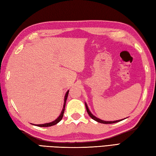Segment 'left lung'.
Wrapping results in <instances>:
<instances>
[{"label":"left lung","instance_id":"left-lung-1","mask_svg":"<svg viewBox=\"0 0 156 156\" xmlns=\"http://www.w3.org/2000/svg\"><path fill=\"white\" fill-rule=\"evenodd\" d=\"M85 107H86L87 112L88 114H89V115H90V116L91 117V118L92 119H94V120H96V121H97V122H98L103 123V124H112V123H116V122H120V121H121V120H116V121H104V120H100V119H98L97 117H96L95 116H94L93 114H92L90 112V111L89 110V109H88V107H87V104H85Z\"/></svg>","mask_w":156,"mask_h":156}]
</instances>
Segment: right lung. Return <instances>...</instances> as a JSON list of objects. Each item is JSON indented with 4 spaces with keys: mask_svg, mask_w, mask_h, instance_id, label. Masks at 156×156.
Wrapping results in <instances>:
<instances>
[{
    "mask_svg": "<svg viewBox=\"0 0 156 156\" xmlns=\"http://www.w3.org/2000/svg\"><path fill=\"white\" fill-rule=\"evenodd\" d=\"M68 94H69V91H67L66 92V94H65V103H64V106H63V109L62 110V112L60 114V115L59 116V117L57 119H56L55 121H53L52 122H49V123H46V124H43V125H36V126H41V127H48V126H51L56 125L58 122H59L61 119H62V116H63V114H64L65 112V104H66V99H67V97H68Z\"/></svg>",
    "mask_w": 156,
    "mask_h": 156,
    "instance_id": "1",
    "label": "right lung"
}]
</instances>
